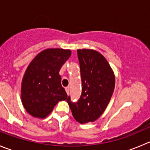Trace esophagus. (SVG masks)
Returning <instances> with one entry per match:
<instances>
[{
  "label": "esophagus",
  "mask_w": 150,
  "mask_h": 150,
  "mask_svg": "<svg viewBox=\"0 0 150 150\" xmlns=\"http://www.w3.org/2000/svg\"><path fill=\"white\" fill-rule=\"evenodd\" d=\"M65 91H66L67 93V95H69V87H66L65 88Z\"/></svg>",
  "instance_id": "obj_1"
}]
</instances>
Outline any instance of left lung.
I'll return each mask as SVG.
<instances>
[{"mask_svg":"<svg viewBox=\"0 0 150 150\" xmlns=\"http://www.w3.org/2000/svg\"><path fill=\"white\" fill-rule=\"evenodd\" d=\"M81 67L82 93L77 102L68 97L72 116L80 123L94 122L108 105L115 84V77L102 54L93 49H78Z\"/></svg>","mask_w":150,"mask_h":150,"instance_id":"1","label":"left lung"}]
</instances>
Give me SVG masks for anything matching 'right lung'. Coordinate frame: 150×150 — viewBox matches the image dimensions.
Instances as JSON below:
<instances>
[{
	"label": "right lung",
	"instance_id": "right-lung-1",
	"mask_svg": "<svg viewBox=\"0 0 150 150\" xmlns=\"http://www.w3.org/2000/svg\"><path fill=\"white\" fill-rule=\"evenodd\" d=\"M70 55L69 49L47 48L30 63L22 81L21 100L32 116L45 118L59 101L67 99L59 70Z\"/></svg>",
	"mask_w": 150,
	"mask_h": 150
}]
</instances>
